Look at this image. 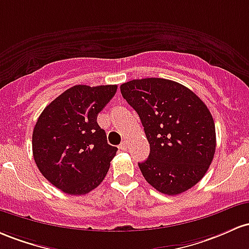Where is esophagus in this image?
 Segmentation results:
<instances>
[{"label":"esophagus","mask_w":249,"mask_h":249,"mask_svg":"<svg viewBox=\"0 0 249 249\" xmlns=\"http://www.w3.org/2000/svg\"><path fill=\"white\" fill-rule=\"evenodd\" d=\"M119 148L121 150H127L128 149V142L127 141H124L121 144H120Z\"/></svg>","instance_id":"esophagus-1"}]
</instances>
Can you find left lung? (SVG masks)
Here are the masks:
<instances>
[{"label":"left lung","instance_id":"8db88e82","mask_svg":"<svg viewBox=\"0 0 249 249\" xmlns=\"http://www.w3.org/2000/svg\"><path fill=\"white\" fill-rule=\"evenodd\" d=\"M124 99L139 114L150 153L139 163L156 191L178 195L203 178L214 158L213 116L191 89L172 80L149 77L122 83Z\"/></svg>","mask_w":249,"mask_h":249}]
</instances>
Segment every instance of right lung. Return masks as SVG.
Returning a JSON list of instances; mask_svg holds the SVG:
<instances>
[{
    "instance_id": "right-lung-1",
    "label": "right lung",
    "mask_w": 249,
    "mask_h": 249,
    "mask_svg": "<svg viewBox=\"0 0 249 249\" xmlns=\"http://www.w3.org/2000/svg\"><path fill=\"white\" fill-rule=\"evenodd\" d=\"M116 85H77L50 102L33 132L36 166L52 185L71 195L87 194L102 182L116 154L97 115Z\"/></svg>"
}]
</instances>
